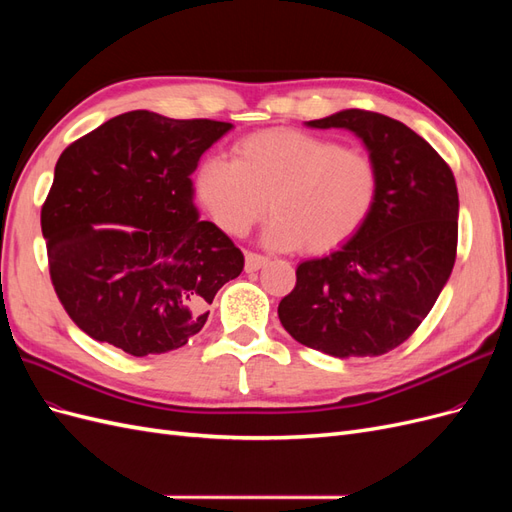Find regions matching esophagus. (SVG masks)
<instances>
[{"instance_id": "obj_1", "label": "esophagus", "mask_w": 512, "mask_h": 512, "mask_svg": "<svg viewBox=\"0 0 512 512\" xmlns=\"http://www.w3.org/2000/svg\"><path fill=\"white\" fill-rule=\"evenodd\" d=\"M267 260H269V258L260 256V254H256V252H245V271H247V273L258 271L260 267L267 265Z\"/></svg>"}]
</instances>
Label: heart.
<instances>
[{
	"instance_id": "heart-1",
	"label": "heart",
	"mask_w": 512,
	"mask_h": 512,
	"mask_svg": "<svg viewBox=\"0 0 512 512\" xmlns=\"http://www.w3.org/2000/svg\"><path fill=\"white\" fill-rule=\"evenodd\" d=\"M194 190L222 230L243 237L273 213L262 241L275 250L329 252L348 241L376 203L378 170L359 149L299 130L243 138L235 160L200 162Z\"/></svg>"
}]
</instances>
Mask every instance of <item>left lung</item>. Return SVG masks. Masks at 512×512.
Wrapping results in <instances>:
<instances>
[{
  "mask_svg": "<svg viewBox=\"0 0 512 512\" xmlns=\"http://www.w3.org/2000/svg\"><path fill=\"white\" fill-rule=\"evenodd\" d=\"M305 126L359 136L378 170V194L344 245L301 262L277 316L299 344L335 359L380 356L416 331L451 277L455 177L425 138L386 115L346 108Z\"/></svg>",
  "mask_w": 512,
  "mask_h": 512,
  "instance_id": "1",
  "label": "left lung"
}]
</instances>
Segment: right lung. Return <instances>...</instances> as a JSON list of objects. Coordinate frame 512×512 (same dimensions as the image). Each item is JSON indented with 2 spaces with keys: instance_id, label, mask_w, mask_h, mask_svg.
<instances>
[{
  "instance_id": "right-lung-1",
  "label": "right lung",
  "mask_w": 512,
  "mask_h": 512,
  "mask_svg": "<svg viewBox=\"0 0 512 512\" xmlns=\"http://www.w3.org/2000/svg\"><path fill=\"white\" fill-rule=\"evenodd\" d=\"M230 130L130 111L59 156L42 235L61 305L96 342L132 356L177 350L243 271L239 247L198 220L190 179Z\"/></svg>"
}]
</instances>
